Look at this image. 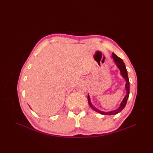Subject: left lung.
Returning <instances> with one entry per match:
<instances>
[{"label": "left lung", "instance_id": "1", "mask_svg": "<svg viewBox=\"0 0 153 153\" xmlns=\"http://www.w3.org/2000/svg\"><path fill=\"white\" fill-rule=\"evenodd\" d=\"M112 57L113 58L114 61V62L116 64V66H118V68L120 69V73H121L122 76L126 80V83L125 87H126V91H127V94H126V95L125 96L124 98H123L122 102H121V104H120L119 108L114 110H112V111H110V112L100 111V110L96 108L95 107L92 105L91 102L90 97H89V95H88V96H87V99H88V102H89V105L91 108L93 110H95V111H96L97 112H99V113L101 114H103V115H114V114H117L118 113L121 112L123 108H124V107L126 105V103H127V101H128V99L129 97V78H128V71H127L125 64H124V62H123V61L122 60V59H121V58H119L118 56H117L114 53H112Z\"/></svg>", "mask_w": 153, "mask_h": 153}]
</instances>
